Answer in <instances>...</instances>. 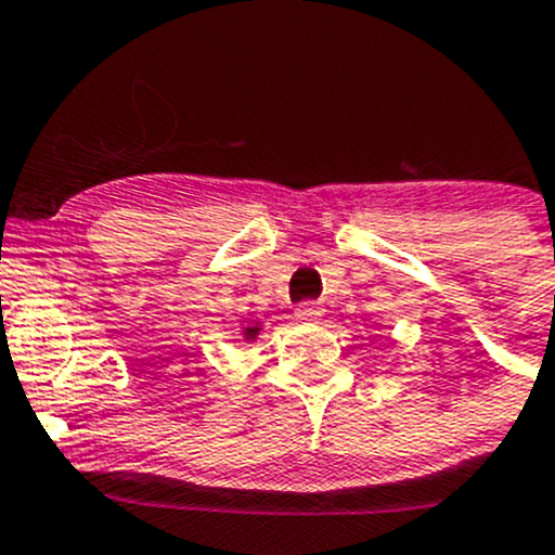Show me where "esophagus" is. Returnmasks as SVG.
<instances>
[{"mask_svg": "<svg viewBox=\"0 0 555 555\" xmlns=\"http://www.w3.org/2000/svg\"><path fill=\"white\" fill-rule=\"evenodd\" d=\"M294 318L299 320V323H315V320L323 318V307H320V305H299V307H296Z\"/></svg>", "mask_w": 555, "mask_h": 555, "instance_id": "1", "label": "esophagus"}]
</instances>
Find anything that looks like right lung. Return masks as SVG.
I'll list each match as a JSON object with an SVG mask.
<instances>
[{"mask_svg": "<svg viewBox=\"0 0 555 555\" xmlns=\"http://www.w3.org/2000/svg\"><path fill=\"white\" fill-rule=\"evenodd\" d=\"M256 334H259V328H248V331H245V336H248V339H254Z\"/></svg>", "mask_w": 555, "mask_h": 555, "instance_id": "obj_1", "label": "right lung"}]
</instances>
